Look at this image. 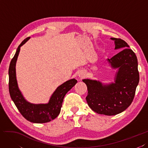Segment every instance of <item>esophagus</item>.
Returning <instances> with one entry per match:
<instances>
[{
  "instance_id": "34e87169",
  "label": "esophagus",
  "mask_w": 148,
  "mask_h": 148,
  "mask_svg": "<svg viewBox=\"0 0 148 148\" xmlns=\"http://www.w3.org/2000/svg\"><path fill=\"white\" fill-rule=\"evenodd\" d=\"M86 73H85V72H84V71H80L79 73V74H78V76L81 78V79H83V78H84L86 77Z\"/></svg>"
}]
</instances>
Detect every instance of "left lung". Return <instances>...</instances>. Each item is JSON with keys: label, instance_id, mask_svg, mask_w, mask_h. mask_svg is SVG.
I'll list each match as a JSON object with an SVG mask.
<instances>
[{"label": "left lung", "instance_id": "1", "mask_svg": "<svg viewBox=\"0 0 148 148\" xmlns=\"http://www.w3.org/2000/svg\"><path fill=\"white\" fill-rule=\"evenodd\" d=\"M110 39L115 41V49H124L107 60L113 69L118 68L115 81L105 85L96 80H82L87 87L88 106L96 113L108 116L123 112L130 106L140 80L136 54L124 40Z\"/></svg>", "mask_w": 148, "mask_h": 148}]
</instances>
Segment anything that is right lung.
Returning <instances> with one entry per match:
<instances>
[{"mask_svg": "<svg viewBox=\"0 0 148 148\" xmlns=\"http://www.w3.org/2000/svg\"><path fill=\"white\" fill-rule=\"evenodd\" d=\"M30 37H28L21 43L11 60L8 69L9 93L12 100L25 119L35 123H47L56 119L59 115L65 95L75 85L77 81L75 79H72L58 87L50 97L48 103L34 104L25 100L18 88L16 78L15 66L20 47Z\"/></svg>", "mask_w": 148, "mask_h": 148, "instance_id": "add662e5", "label": "right lung"}]
</instances>
